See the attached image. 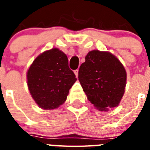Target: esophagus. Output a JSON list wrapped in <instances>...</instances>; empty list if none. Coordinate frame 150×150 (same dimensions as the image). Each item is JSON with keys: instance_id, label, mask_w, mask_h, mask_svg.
I'll return each mask as SVG.
<instances>
[{"instance_id": "esophagus-1", "label": "esophagus", "mask_w": 150, "mask_h": 150, "mask_svg": "<svg viewBox=\"0 0 150 150\" xmlns=\"http://www.w3.org/2000/svg\"><path fill=\"white\" fill-rule=\"evenodd\" d=\"M74 73H75V75H76V78H78V76H79V70H75L74 71Z\"/></svg>"}]
</instances>
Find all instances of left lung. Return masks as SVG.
Listing matches in <instances>:
<instances>
[{"label":"left lung","instance_id":"8db88e82","mask_svg":"<svg viewBox=\"0 0 150 150\" xmlns=\"http://www.w3.org/2000/svg\"><path fill=\"white\" fill-rule=\"evenodd\" d=\"M79 80L87 99L100 111L117 107L125 93L127 73L116 56L94 50L86 56Z\"/></svg>","mask_w":150,"mask_h":150}]
</instances>
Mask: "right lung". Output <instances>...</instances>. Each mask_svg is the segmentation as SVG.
<instances>
[{"label": "right lung", "mask_w": 150, "mask_h": 150, "mask_svg": "<svg viewBox=\"0 0 150 150\" xmlns=\"http://www.w3.org/2000/svg\"><path fill=\"white\" fill-rule=\"evenodd\" d=\"M27 85L36 103L43 110H54L67 100L77 79L68 67V57L57 48L36 57L27 71Z\"/></svg>", "instance_id": "add662e5"}]
</instances>
